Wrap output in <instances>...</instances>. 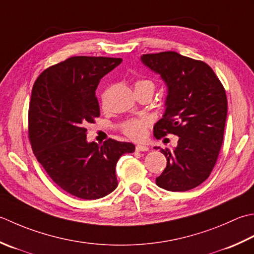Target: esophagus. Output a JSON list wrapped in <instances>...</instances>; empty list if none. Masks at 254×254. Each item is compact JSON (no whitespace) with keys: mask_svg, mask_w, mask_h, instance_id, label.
Returning <instances> with one entry per match:
<instances>
[{"mask_svg":"<svg viewBox=\"0 0 254 254\" xmlns=\"http://www.w3.org/2000/svg\"><path fill=\"white\" fill-rule=\"evenodd\" d=\"M135 150H136L137 152H147L148 150H150V148H148V147L145 146V145H136Z\"/></svg>","mask_w":254,"mask_h":254,"instance_id":"obj_1","label":"esophagus"}]
</instances>
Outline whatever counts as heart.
Listing matches in <instances>:
<instances>
[{
	"mask_svg": "<svg viewBox=\"0 0 254 254\" xmlns=\"http://www.w3.org/2000/svg\"><path fill=\"white\" fill-rule=\"evenodd\" d=\"M135 91H151L154 92L155 84L150 79H138L134 84ZM151 121L147 118L128 119L123 124L122 130L128 137L133 140H142L146 134V127L150 126Z\"/></svg>",
	"mask_w": 254,
	"mask_h": 254,
	"instance_id": "b5f03b06",
	"label": "heart"
}]
</instances>
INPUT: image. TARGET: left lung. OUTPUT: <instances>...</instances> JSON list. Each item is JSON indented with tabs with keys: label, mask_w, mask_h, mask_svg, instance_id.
<instances>
[{
	"label": "left lung",
	"mask_w": 254,
	"mask_h": 254,
	"mask_svg": "<svg viewBox=\"0 0 254 254\" xmlns=\"http://www.w3.org/2000/svg\"><path fill=\"white\" fill-rule=\"evenodd\" d=\"M141 62L167 87L165 112L154 135L178 136L173 151L157 147L167 165L156 185L170 191L192 190L209 177L219 155L228 110L225 89L206 63L176 52L145 54Z\"/></svg>",
	"instance_id": "1"
}]
</instances>
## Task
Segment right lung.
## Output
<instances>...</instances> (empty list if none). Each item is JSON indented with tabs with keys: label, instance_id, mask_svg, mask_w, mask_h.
I'll return each mask as SVG.
<instances>
[{
	"label": "right lung",
	"instance_id": "right-lung-1",
	"mask_svg": "<svg viewBox=\"0 0 254 254\" xmlns=\"http://www.w3.org/2000/svg\"><path fill=\"white\" fill-rule=\"evenodd\" d=\"M121 58L76 56L47 68L34 83L28 135L37 161L54 183L81 199H99L116 190V166L134 144L109 138L87 141L88 123L100 116L96 89Z\"/></svg>",
	"mask_w": 254,
	"mask_h": 254
}]
</instances>
